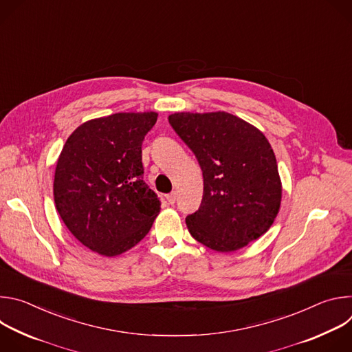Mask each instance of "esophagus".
I'll return each instance as SVG.
<instances>
[{
    "label": "esophagus",
    "mask_w": 352,
    "mask_h": 352,
    "mask_svg": "<svg viewBox=\"0 0 352 352\" xmlns=\"http://www.w3.org/2000/svg\"><path fill=\"white\" fill-rule=\"evenodd\" d=\"M166 199H167V202H168L170 205H174L175 200H177V193H175V192H171V193H168V195L166 196Z\"/></svg>",
    "instance_id": "esophagus-1"
}]
</instances>
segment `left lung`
<instances>
[{
	"mask_svg": "<svg viewBox=\"0 0 352 352\" xmlns=\"http://www.w3.org/2000/svg\"><path fill=\"white\" fill-rule=\"evenodd\" d=\"M168 122L204 173L202 204L185 219L190 235L217 252H234L262 236L283 193L263 132L226 111L175 113Z\"/></svg>",
	"mask_w": 352,
	"mask_h": 352,
	"instance_id": "obj_1",
	"label": "left lung"
}]
</instances>
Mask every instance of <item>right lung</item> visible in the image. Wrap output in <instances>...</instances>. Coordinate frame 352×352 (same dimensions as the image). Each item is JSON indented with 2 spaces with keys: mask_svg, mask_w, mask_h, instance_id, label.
Returning <instances> with one entry per match:
<instances>
[{
  "mask_svg": "<svg viewBox=\"0 0 352 352\" xmlns=\"http://www.w3.org/2000/svg\"><path fill=\"white\" fill-rule=\"evenodd\" d=\"M157 113H117L79 125L54 174V202L71 234L107 258L142 241L160 213L143 181L142 142Z\"/></svg>",
  "mask_w": 352,
  "mask_h": 352,
  "instance_id": "add662e5",
  "label": "right lung"
}]
</instances>
